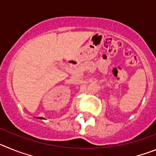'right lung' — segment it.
<instances>
[{"label": "right lung", "mask_w": 156, "mask_h": 156, "mask_svg": "<svg viewBox=\"0 0 156 156\" xmlns=\"http://www.w3.org/2000/svg\"><path fill=\"white\" fill-rule=\"evenodd\" d=\"M40 119H43V118H41H41H40Z\"/></svg>", "instance_id": "1"}]
</instances>
